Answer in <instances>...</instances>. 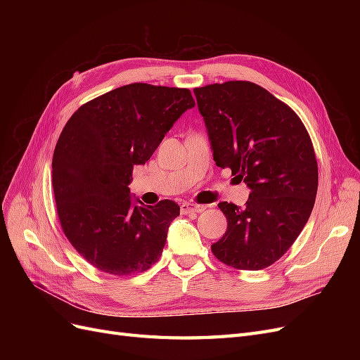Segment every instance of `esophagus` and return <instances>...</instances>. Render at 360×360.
<instances>
[{
	"label": "esophagus",
	"instance_id": "1",
	"mask_svg": "<svg viewBox=\"0 0 360 360\" xmlns=\"http://www.w3.org/2000/svg\"><path fill=\"white\" fill-rule=\"evenodd\" d=\"M205 205H201V204H195V202H183L180 205V212L183 214H189V213H201L204 212Z\"/></svg>",
	"mask_w": 360,
	"mask_h": 360
}]
</instances>
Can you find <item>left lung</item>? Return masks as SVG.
I'll return each instance as SVG.
<instances>
[{"label":"left lung","instance_id":"8db88e82","mask_svg":"<svg viewBox=\"0 0 360 360\" xmlns=\"http://www.w3.org/2000/svg\"><path fill=\"white\" fill-rule=\"evenodd\" d=\"M217 167L230 168L249 189L243 209L217 207L226 231L213 255L238 270L271 266L308 222L319 188V165L299 115L263 86L226 81L193 89Z\"/></svg>","mask_w":360,"mask_h":360}]
</instances>
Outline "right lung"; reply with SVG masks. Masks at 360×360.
I'll use <instances>...</instances> for the list:
<instances>
[{
  "label": "right lung",
  "instance_id": "right-lung-1",
  "mask_svg": "<svg viewBox=\"0 0 360 360\" xmlns=\"http://www.w3.org/2000/svg\"><path fill=\"white\" fill-rule=\"evenodd\" d=\"M193 106L188 89L135 82L84 103L64 126L52 159L57 213L64 236L96 269L143 274L162 255L180 207L144 205L127 186L134 167Z\"/></svg>",
  "mask_w": 360,
  "mask_h": 360
}]
</instances>
